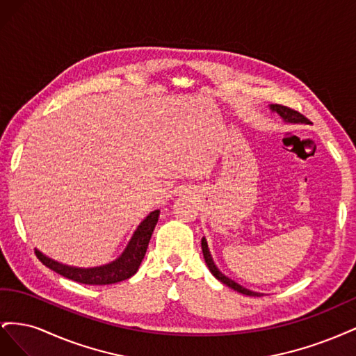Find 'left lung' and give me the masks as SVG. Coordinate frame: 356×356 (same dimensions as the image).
I'll return each mask as SVG.
<instances>
[{
  "mask_svg": "<svg viewBox=\"0 0 356 356\" xmlns=\"http://www.w3.org/2000/svg\"><path fill=\"white\" fill-rule=\"evenodd\" d=\"M270 108H272V111H276V113H277L279 115H281V117L284 118V120H285V122H288V123H307V122H309L307 118H306L303 114L298 113V111H296V110H293V108H289V106L275 104V105H270ZM202 252H203L204 261H207V264H208V267H209L211 273H212L215 277H217L220 282H222L224 285H227V286L233 288L234 291H238V293L245 294V296H251V297H258V296H261L260 293H254V291H250V289H246V288L241 286L239 284H236L234 281H232L230 277L224 276V275L218 270L217 266L213 264V260H212V257H211L209 250H208V243H207V241H204V238L202 239Z\"/></svg>",
  "mask_w": 356,
  "mask_h": 356,
  "instance_id": "1",
  "label": "left lung"
}]
</instances>
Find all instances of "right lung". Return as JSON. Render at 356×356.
Returning a JSON list of instances; mask_svg holds the SVG:
<instances>
[{
    "mask_svg": "<svg viewBox=\"0 0 356 356\" xmlns=\"http://www.w3.org/2000/svg\"><path fill=\"white\" fill-rule=\"evenodd\" d=\"M159 213H160L159 209L149 213L148 217L139 224L138 230L132 236V239L129 242L122 257H118L115 261L106 266L93 267V268H77V267L60 264L55 260H50V258L42 255L37 250H35V255L42 264L51 268L53 272H56L63 277H68L71 281H75L79 284L110 285V284L122 282L124 279H129L138 272L139 264H141L143 258L147 252L148 242L152 239L153 230L159 221Z\"/></svg>",
    "mask_w": 356,
    "mask_h": 356,
    "instance_id": "obj_1",
    "label": "right lung"
}]
</instances>
